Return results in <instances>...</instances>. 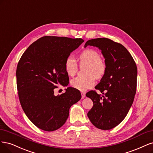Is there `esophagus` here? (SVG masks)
Listing matches in <instances>:
<instances>
[{
	"instance_id": "obj_1",
	"label": "esophagus",
	"mask_w": 153,
	"mask_h": 153,
	"mask_svg": "<svg viewBox=\"0 0 153 153\" xmlns=\"http://www.w3.org/2000/svg\"><path fill=\"white\" fill-rule=\"evenodd\" d=\"M81 97H82V98H84L85 97H86V93L85 92L82 91L81 92Z\"/></svg>"
}]
</instances>
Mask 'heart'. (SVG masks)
<instances>
[{"mask_svg": "<svg viewBox=\"0 0 153 153\" xmlns=\"http://www.w3.org/2000/svg\"><path fill=\"white\" fill-rule=\"evenodd\" d=\"M80 65L86 64L84 69L85 76H79L71 81L72 88L79 91H86L95 85V79H100L105 75L107 65L104 59L100 57V54L91 48H87L81 51L79 55ZM64 68L68 76H74L78 71V65L75 58L72 55L68 56L64 62Z\"/></svg>", "mask_w": 153, "mask_h": 153, "instance_id": "heart-1", "label": "heart"}]
</instances>
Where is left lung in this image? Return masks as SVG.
<instances>
[{
    "mask_svg": "<svg viewBox=\"0 0 153 153\" xmlns=\"http://www.w3.org/2000/svg\"><path fill=\"white\" fill-rule=\"evenodd\" d=\"M93 46L101 50L107 65L105 75L95 90L86 95L93 102L88 112L92 124L103 130L114 128L125 119L134 102L137 89V67L131 54L120 43L107 38L88 41L85 47Z\"/></svg>",
    "mask_w": 153,
    "mask_h": 153,
    "instance_id": "obj_1",
    "label": "left lung"
}]
</instances>
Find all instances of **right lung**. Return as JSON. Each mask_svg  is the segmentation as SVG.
Segmentation results:
<instances>
[{"label":"right lung","mask_w":153,"mask_h":153,"mask_svg":"<svg viewBox=\"0 0 153 153\" xmlns=\"http://www.w3.org/2000/svg\"><path fill=\"white\" fill-rule=\"evenodd\" d=\"M83 42L81 38L44 36L33 42L19 59L16 72L19 100L28 119L39 128L48 131L60 128L70 107L81 99L80 91L74 88L58 96L54 90L69 83L64 62Z\"/></svg>","instance_id":"1"}]
</instances>
